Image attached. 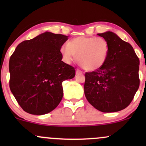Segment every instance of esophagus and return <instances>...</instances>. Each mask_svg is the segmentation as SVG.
Wrapping results in <instances>:
<instances>
[{"label":"esophagus","instance_id":"esophagus-1","mask_svg":"<svg viewBox=\"0 0 146 146\" xmlns=\"http://www.w3.org/2000/svg\"><path fill=\"white\" fill-rule=\"evenodd\" d=\"M82 71H81V70H80V69H77V71H76V74H78V75H81V74H82Z\"/></svg>","mask_w":146,"mask_h":146}]
</instances>
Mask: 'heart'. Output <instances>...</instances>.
<instances>
[{
	"mask_svg": "<svg viewBox=\"0 0 146 146\" xmlns=\"http://www.w3.org/2000/svg\"><path fill=\"white\" fill-rule=\"evenodd\" d=\"M60 53L66 62L76 59L84 69L93 71L104 64L109 54L108 42L102 38L80 36L73 38L60 48Z\"/></svg>",
	"mask_w": 146,
	"mask_h": 146,
	"instance_id": "obj_1",
	"label": "heart"
}]
</instances>
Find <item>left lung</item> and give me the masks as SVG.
<instances>
[{
	"mask_svg": "<svg viewBox=\"0 0 146 146\" xmlns=\"http://www.w3.org/2000/svg\"><path fill=\"white\" fill-rule=\"evenodd\" d=\"M98 35L108 42L109 54L101 68L85 73V96L100 111H119L131 103L139 87V59L131 45L115 33Z\"/></svg>",
	"mask_w": 146,
	"mask_h": 146,
	"instance_id": "left-lung-1",
	"label": "left lung"
}]
</instances>
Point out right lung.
<instances>
[{
    "label": "right lung",
    "mask_w": 146,
    "mask_h": 146,
    "mask_svg": "<svg viewBox=\"0 0 146 146\" xmlns=\"http://www.w3.org/2000/svg\"><path fill=\"white\" fill-rule=\"evenodd\" d=\"M67 40L46 31L22 42L10 57V90L27 113L44 115L61 102L62 82L75 75V68L62 61L60 48Z\"/></svg>",
    "instance_id": "1"
}]
</instances>
